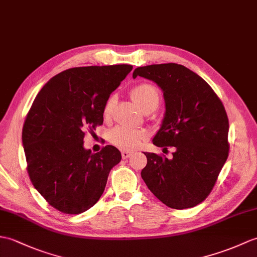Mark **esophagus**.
<instances>
[{
  "label": "esophagus",
  "mask_w": 257,
  "mask_h": 257,
  "mask_svg": "<svg viewBox=\"0 0 257 257\" xmlns=\"http://www.w3.org/2000/svg\"><path fill=\"white\" fill-rule=\"evenodd\" d=\"M130 156H131V152H129V151H122L121 152L122 159H128Z\"/></svg>",
  "instance_id": "obj_1"
}]
</instances>
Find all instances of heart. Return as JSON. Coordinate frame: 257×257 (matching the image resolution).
<instances>
[{"instance_id": "1", "label": "heart", "mask_w": 257, "mask_h": 257, "mask_svg": "<svg viewBox=\"0 0 257 257\" xmlns=\"http://www.w3.org/2000/svg\"><path fill=\"white\" fill-rule=\"evenodd\" d=\"M131 96L143 111L154 110L160 104L161 94L159 88L151 83H140L131 89ZM114 106V97L110 96L106 100L104 114L109 115ZM146 130L137 129L128 126H118L110 131V141L117 147L124 150H135L147 139Z\"/></svg>"}]
</instances>
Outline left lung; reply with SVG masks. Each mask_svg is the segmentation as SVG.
Instances as JSON below:
<instances>
[{
	"label": "left lung",
	"instance_id": "1",
	"mask_svg": "<svg viewBox=\"0 0 257 257\" xmlns=\"http://www.w3.org/2000/svg\"><path fill=\"white\" fill-rule=\"evenodd\" d=\"M142 76L162 88L165 115L152 142L173 158L146 152L141 177L158 199L173 209H187L204 201L217 182L229 156V119L211 86L177 63L137 68Z\"/></svg>",
	"mask_w": 257,
	"mask_h": 257
}]
</instances>
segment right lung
<instances>
[{"mask_svg": "<svg viewBox=\"0 0 257 257\" xmlns=\"http://www.w3.org/2000/svg\"><path fill=\"white\" fill-rule=\"evenodd\" d=\"M131 70L130 64L72 68L53 76L36 96L22 133L27 172L57 210L79 214L89 209L120 162L114 146L92 153L83 139L103 124L106 100Z\"/></svg>", "mask_w": 257, "mask_h": 257, "instance_id": "right-lung-1", "label": "right lung"}]
</instances>
